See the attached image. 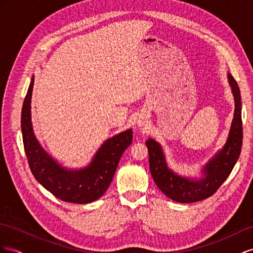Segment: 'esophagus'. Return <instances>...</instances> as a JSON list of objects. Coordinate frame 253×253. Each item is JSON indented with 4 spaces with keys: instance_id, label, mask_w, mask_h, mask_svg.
I'll return each instance as SVG.
<instances>
[{
    "instance_id": "34e87169",
    "label": "esophagus",
    "mask_w": 253,
    "mask_h": 253,
    "mask_svg": "<svg viewBox=\"0 0 253 253\" xmlns=\"http://www.w3.org/2000/svg\"><path fill=\"white\" fill-rule=\"evenodd\" d=\"M144 124H145V122H143V121H138V126H139V127H143Z\"/></svg>"
}]
</instances>
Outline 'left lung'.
I'll return each instance as SVG.
<instances>
[{
  "label": "left lung",
  "instance_id": "left-lung-1",
  "mask_svg": "<svg viewBox=\"0 0 253 253\" xmlns=\"http://www.w3.org/2000/svg\"><path fill=\"white\" fill-rule=\"evenodd\" d=\"M228 81L234 96L235 110L232 124L222 148L201 168L199 177H190L173 171L168 166L163 146L152 138L146 141L150 170L154 182L168 198L179 203H193L212 196L228 178L239 158L243 144L241 90L230 73Z\"/></svg>",
  "mask_w": 253,
  "mask_h": 253
}]
</instances>
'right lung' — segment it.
<instances>
[{"label": "right lung", "mask_w": 253, "mask_h": 253, "mask_svg": "<svg viewBox=\"0 0 253 253\" xmlns=\"http://www.w3.org/2000/svg\"><path fill=\"white\" fill-rule=\"evenodd\" d=\"M34 85L32 77L21 112V130L25 155L34 177L48 191L65 202L87 204L99 199L112 182L123 153L132 142V129L107 139L90 163L80 169L62 166L37 140L32 126L31 100Z\"/></svg>", "instance_id": "right-lung-1"}]
</instances>
